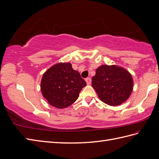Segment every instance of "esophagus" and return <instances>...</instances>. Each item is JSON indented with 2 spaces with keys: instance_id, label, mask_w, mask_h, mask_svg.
<instances>
[{
  "instance_id": "1",
  "label": "esophagus",
  "mask_w": 159,
  "mask_h": 159,
  "mask_svg": "<svg viewBox=\"0 0 159 159\" xmlns=\"http://www.w3.org/2000/svg\"><path fill=\"white\" fill-rule=\"evenodd\" d=\"M91 78H90V77H87V78L86 79V82L87 83L88 85H90L91 84Z\"/></svg>"
}]
</instances>
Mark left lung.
<instances>
[{
    "label": "left lung",
    "instance_id": "left-lung-1",
    "mask_svg": "<svg viewBox=\"0 0 159 159\" xmlns=\"http://www.w3.org/2000/svg\"><path fill=\"white\" fill-rule=\"evenodd\" d=\"M133 79L125 69L104 65L96 69L92 86L99 98L111 106H117L129 97L133 90Z\"/></svg>",
    "mask_w": 159,
    "mask_h": 159
}]
</instances>
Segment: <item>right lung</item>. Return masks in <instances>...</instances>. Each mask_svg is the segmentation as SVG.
I'll return each mask as SVG.
<instances>
[{
	"mask_svg": "<svg viewBox=\"0 0 159 159\" xmlns=\"http://www.w3.org/2000/svg\"><path fill=\"white\" fill-rule=\"evenodd\" d=\"M86 82L71 64L58 63L49 68L41 80V91L48 103L58 109L70 106L78 98Z\"/></svg>",
	"mask_w": 159,
	"mask_h": 159,
	"instance_id": "obj_1",
	"label": "right lung"
}]
</instances>
